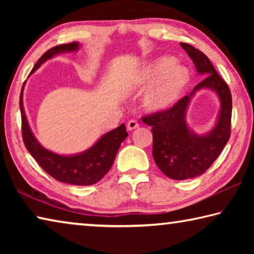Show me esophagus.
<instances>
[{
  "label": "esophagus",
  "instance_id": "1",
  "mask_svg": "<svg viewBox=\"0 0 254 254\" xmlns=\"http://www.w3.org/2000/svg\"><path fill=\"white\" fill-rule=\"evenodd\" d=\"M127 127L128 131H132V130H134V128L139 127V123H137L135 120H130V121H128L127 124Z\"/></svg>",
  "mask_w": 254,
  "mask_h": 254
}]
</instances>
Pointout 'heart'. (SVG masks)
Instances as JSON below:
<instances>
[{"label":"heart","mask_w":254,"mask_h":254,"mask_svg":"<svg viewBox=\"0 0 254 254\" xmlns=\"http://www.w3.org/2000/svg\"><path fill=\"white\" fill-rule=\"evenodd\" d=\"M173 56H161L152 60L141 71L144 85H151L143 96V104L149 111L169 110L177 103L190 81V71Z\"/></svg>","instance_id":"heart-1"}]
</instances>
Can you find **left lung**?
I'll use <instances>...</instances> for the list:
<instances>
[{"mask_svg":"<svg viewBox=\"0 0 254 254\" xmlns=\"http://www.w3.org/2000/svg\"><path fill=\"white\" fill-rule=\"evenodd\" d=\"M180 46L192 60L197 72L205 76L204 79L171 109L142 118L143 123L152 127V156L158 168L175 180L197 177L213 165L230 139L232 117L230 88L215 70L207 56L188 44L182 42ZM201 88H209L218 94L221 110L212 130L198 136L188 127L186 112L193 94Z\"/></svg>","mask_w":254,"mask_h":254,"instance_id":"8db88e82","label":"left lung"}]
</instances>
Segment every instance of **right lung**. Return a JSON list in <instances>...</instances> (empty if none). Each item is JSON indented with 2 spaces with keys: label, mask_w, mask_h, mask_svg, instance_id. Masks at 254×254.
<instances>
[{
  "label": "right lung",
  "mask_w": 254,
  "mask_h": 254,
  "mask_svg": "<svg viewBox=\"0 0 254 254\" xmlns=\"http://www.w3.org/2000/svg\"><path fill=\"white\" fill-rule=\"evenodd\" d=\"M78 48V42H70V44L54 47L41 56L31 72L36 71L41 64L53 58L54 56L76 51ZM23 88L24 84L20 94L22 137L25 148L34 158V160L39 163V166L47 174L58 182L77 185V186H89V185L100 182L109 173L120 145L127 136L126 126L121 124L114 130L105 133L93 147L81 153L74 154V156H62V154L51 152L38 142L29 127L23 109Z\"/></svg>",
  "instance_id": "right-lung-1"
}]
</instances>
